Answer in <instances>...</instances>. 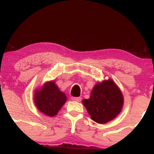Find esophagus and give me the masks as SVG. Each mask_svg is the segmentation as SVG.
<instances>
[{
	"label": "esophagus",
	"mask_w": 154,
	"mask_h": 154,
	"mask_svg": "<svg viewBox=\"0 0 154 154\" xmlns=\"http://www.w3.org/2000/svg\"><path fill=\"white\" fill-rule=\"evenodd\" d=\"M71 99L72 100L77 101V102H80V101L81 100V97H72Z\"/></svg>",
	"instance_id": "esophagus-1"
}]
</instances>
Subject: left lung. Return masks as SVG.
<instances>
[{"label": "left lung", "instance_id": "8db88e82", "mask_svg": "<svg viewBox=\"0 0 154 154\" xmlns=\"http://www.w3.org/2000/svg\"><path fill=\"white\" fill-rule=\"evenodd\" d=\"M91 119L99 124H104L119 114L124 104L122 92L112 79L98 83L91 91L89 99L83 100Z\"/></svg>", "mask_w": 154, "mask_h": 154}]
</instances>
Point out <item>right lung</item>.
Wrapping results in <instances>:
<instances>
[{"label":"right lung","mask_w":154,"mask_h":154,"mask_svg":"<svg viewBox=\"0 0 154 154\" xmlns=\"http://www.w3.org/2000/svg\"><path fill=\"white\" fill-rule=\"evenodd\" d=\"M67 100L65 94L59 89L55 82H46L34 94V103L38 109L45 115L54 116Z\"/></svg>","instance_id":"1"}]
</instances>
